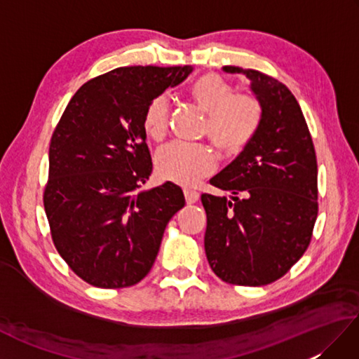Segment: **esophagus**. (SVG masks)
Wrapping results in <instances>:
<instances>
[{
    "label": "esophagus",
    "mask_w": 359,
    "mask_h": 359,
    "mask_svg": "<svg viewBox=\"0 0 359 359\" xmlns=\"http://www.w3.org/2000/svg\"><path fill=\"white\" fill-rule=\"evenodd\" d=\"M184 194H185L187 203H196L197 201H199V197H201V194L197 193V191H193V189H185Z\"/></svg>",
    "instance_id": "34e87169"
}]
</instances>
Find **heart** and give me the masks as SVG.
Segmentation results:
<instances>
[{
  "instance_id": "b5f03b06",
  "label": "heart",
  "mask_w": 359,
  "mask_h": 359,
  "mask_svg": "<svg viewBox=\"0 0 359 359\" xmlns=\"http://www.w3.org/2000/svg\"><path fill=\"white\" fill-rule=\"evenodd\" d=\"M189 97L203 114L207 123L203 131L216 147L234 154L247 147L259 121V103L250 93H234L230 81L219 74L208 72L196 79L189 86ZM170 126V103L165 97L151 102L143 117V129L149 139H165ZM216 168L210 148L203 144L170 143L156 156L158 177L182 187H194Z\"/></svg>"
}]
</instances>
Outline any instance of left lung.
Listing matches in <instances>:
<instances>
[{
    "instance_id": "1",
    "label": "left lung",
    "mask_w": 359,
    "mask_h": 359,
    "mask_svg": "<svg viewBox=\"0 0 359 359\" xmlns=\"http://www.w3.org/2000/svg\"><path fill=\"white\" fill-rule=\"evenodd\" d=\"M224 71L245 75L262 112L247 147L210 180L230 191L231 201L201 197L205 253L228 284L259 287L284 276L309 248L318 217L316 154L301 106L285 85L255 69Z\"/></svg>"
}]
</instances>
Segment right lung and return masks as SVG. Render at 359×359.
<instances>
[{
  "mask_svg": "<svg viewBox=\"0 0 359 359\" xmlns=\"http://www.w3.org/2000/svg\"><path fill=\"white\" fill-rule=\"evenodd\" d=\"M191 71L128 66L98 75L74 94L52 134L44 211L60 256L90 285L140 282L185 205L171 182L140 191L152 172L143 117Z\"/></svg>",
  "mask_w": 359,
  "mask_h": 359,
  "instance_id": "obj_1",
  "label": "right lung"
}]
</instances>
